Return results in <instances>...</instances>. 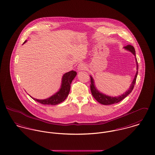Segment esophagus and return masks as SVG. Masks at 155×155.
<instances>
[{"label": "esophagus", "instance_id": "esophagus-1", "mask_svg": "<svg viewBox=\"0 0 155 155\" xmlns=\"http://www.w3.org/2000/svg\"><path fill=\"white\" fill-rule=\"evenodd\" d=\"M78 70H84L86 68V66L84 63H80L78 67Z\"/></svg>", "mask_w": 155, "mask_h": 155}]
</instances>
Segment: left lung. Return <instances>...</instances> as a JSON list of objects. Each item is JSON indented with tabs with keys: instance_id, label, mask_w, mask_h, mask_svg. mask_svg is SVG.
Returning a JSON list of instances; mask_svg holds the SVG:
<instances>
[{
	"instance_id": "obj_1",
	"label": "left lung",
	"mask_w": 155,
	"mask_h": 155,
	"mask_svg": "<svg viewBox=\"0 0 155 155\" xmlns=\"http://www.w3.org/2000/svg\"><path fill=\"white\" fill-rule=\"evenodd\" d=\"M124 48L129 51H130L131 52H132L133 54L135 56V62H136V65H137V72L135 76V78L133 80V82L130 87V89L126 91L124 94L119 96V97H112L110 96H107L105 94H103L102 93H101L100 92H99L94 85V79L92 78V76H91V85H90V88H91V93L92 96L94 97V98L100 103L104 104V105H110L112 104H116L119 103V101H120L121 100H122L123 99H124L126 97H127L133 91V88L134 87V85L135 84V82H136V79H137V74H138V62H137V60L136 58V54H135V49L132 45H128L127 46H125Z\"/></svg>"
}]
</instances>
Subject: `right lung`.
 <instances>
[{"mask_svg": "<svg viewBox=\"0 0 155 155\" xmlns=\"http://www.w3.org/2000/svg\"><path fill=\"white\" fill-rule=\"evenodd\" d=\"M27 41H25L24 44ZM77 73L75 71L71 70L69 72L65 73L62 78V84L61 88L60 89L59 91L55 93L54 95L51 96V97L45 99V100H38L31 97L35 101L41 103L42 104L46 105H56L61 103L64 101L67 97L68 96L70 90V85L73 80V79L76 76Z\"/></svg>", "mask_w": 155, "mask_h": 155, "instance_id": "add662e5", "label": "right lung"}]
</instances>
